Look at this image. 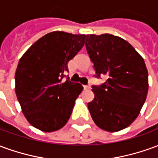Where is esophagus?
Returning a JSON list of instances; mask_svg holds the SVG:
<instances>
[{
  "label": "esophagus",
  "instance_id": "34e87169",
  "mask_svg": "<svg viewBox=\"0 0 158 158\" xmlns=\"http://www.w3.org/2000/svg\"><path fill=\"white\" fill-rule=\"evenodd\" d=\"M84 89H89V85H84Z\"/></svg>",
  "mask_w": 158,
  "mask_h": 158
}]
</instances>
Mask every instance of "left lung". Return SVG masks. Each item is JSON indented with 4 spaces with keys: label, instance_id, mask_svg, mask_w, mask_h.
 Wrapping results in <instances>:
<instances>
[{
    "label": "left lung",
    "instance_id": "left-lung-1",
    "mask_svg": "<svg viewBox=\"0 0 158 158\" xmlns=\"http://www.w3.org/2000/svg\"><path fill=\"white\" fill-rule=\"evenodd\" d=\"M85 46L96 76L108 77L92 86L95 98L88 108L93 121L108 132L125 129L138 117L148 92L144 59L129 42L110 34L87 35Z\"/></svg>",
    "mask_w": 158,
    "mask_h": 158
}]
</instances>
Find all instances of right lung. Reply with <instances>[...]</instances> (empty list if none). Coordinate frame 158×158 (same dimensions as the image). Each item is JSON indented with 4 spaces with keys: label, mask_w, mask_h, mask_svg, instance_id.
<instances>
[{
    "label": "right lung",
    "mask_w": 158,
    "mask_h": 158,
    "mask_svg": "<svg viewBox=\"0 0 158 158\" xmlns=\"http://www.w3.org/2000/svg\"><path fill=\"white\" fill-rule=\"evenodd\" d=\"M85 35L54 31L29 47L15 73V92L28 122L43 132L62 129L83 86L62 79L68 63L81 50Z\"/></svg>",
    "instance_id": "add662e5"
}]
</instances>
